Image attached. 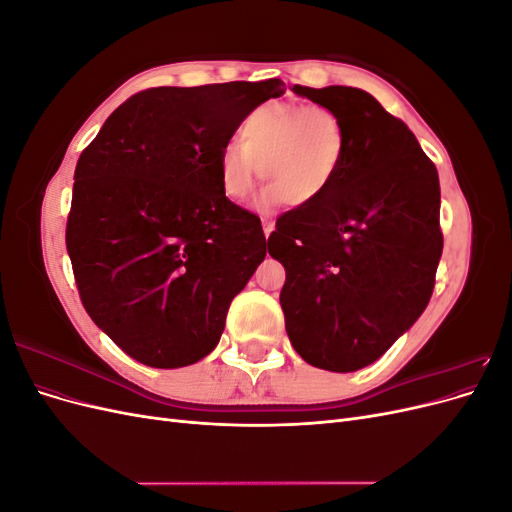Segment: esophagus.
Returning <instances> with one entry per match:
<instances>
[{
	"mask_svg": "<svg viewBox=\"0 0 512 512\" xmlns=\"http://www.w3.org/2000/svg\"><path fill=\"white\" fill-rule=\"evenodd\" d=\"M262 226H265V237L269 239V235L273 232V228H275V224L271 222V220H262Z\"/></svg>",
	"mask_w": 512,
	"mask_h": 512,
	"instance_id": "obj_1",
	"label": "esophagus"
}]
</instances>
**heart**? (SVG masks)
<instances>
[{
	"label": "heart",
	"instance_id": "heart-1",
	"mask_svg": "<svg viewBox=\"0 0 512 512\" xmlns=\"http://www.w3.org/2000/svg\"><path fill=\"white\" fill-rule=\"evenodd\" d=\"M239 141L218 158L222 192L241 200L256 179H269L260 205H309L331 188L346 156V126L331 106L271 100L252 108L239 126Z\"/></svg>",
	"mask_w": 512,
	"mask_h": 512
}]
</instances>
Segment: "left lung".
<instances>
[{
    "label": "left lung",
    "mask_w": 512,
    "mask_h": 512,
    "mask_svg": "<svg viewBox=\"0 0 512 512\" xmlns=\"http://www.w3.org/2000/svg\"><path fill=\"white\" fill-rule=\"evenodd\" d=\"M294 94L344 119L346 156L316 203L282 213L269 254L292 348L309 365L356 371L425 312L442 256L438 170L401 119L356 87Z\"/></svg>",
    "instance_id": "8db88e82"
}]
</instances>
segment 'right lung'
Instances as JSON below:
<instances>
[{
    "instance_id": "add662e5",
    "label": "right lung",
    "mask_w": 512,
    "mask_h": 512,
    "mask_svg": "<svg viewBox=\"0 0 512 512\" xmlns=\"http://www.w3.org/2000/svg\"><path fill=\"white\" fill-rule=\"evenodd\" d=\"M284 83L151 87L104 121L79 158L66 247L89 318L149 367L220 342L230 301L267 256L260 218L222 192L218 158Z\"/></svg>"
}]
</instances>
